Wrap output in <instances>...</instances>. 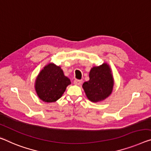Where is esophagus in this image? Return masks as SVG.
Listing matches in <instances>:
<instances>
[{"label":"esophagus","instance_id":"34e87169","mask_svg":"<svg viewBox=\"0 0 151 151\" xmlns=\"http://www.w3.org/2000/svg\"><path fill=\"white\" fill-rule=\"evenodd\" d=\"M82 80H75L73 81V83L75 85H78V86H80L82 84Z\"/></svg>","mask_w":151,"mask_h":151}]
</instances>
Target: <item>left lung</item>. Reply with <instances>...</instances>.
Instances as JSON below:
<instances>
[{"label":"left lung","instance_id":"left-lung-1","mask_svg":"<svg viewBox=\"0 0 151 151\" xmlns=\"http://www.w3.org/2000/svg\"><path fill=\"white\" fill-rule=\"evenodd\" d=\"M90 80L83 83L82 88L89 101L93 103L103 101L113 92L114 79L109 65L104 63L91 68Z\"/></svg>","mask_w":151,"mask_h":151}]
</instances>
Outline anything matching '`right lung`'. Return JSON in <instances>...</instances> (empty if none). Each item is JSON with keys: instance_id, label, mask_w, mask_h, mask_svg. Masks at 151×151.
<instances>
[{"instance_id": "1", "label": "right lung", "mask_w": 151, "mask_h": 151, "mask_svg": "<svg viewBox=\"0 0 151 151\" xmlns=\"http://www.w3.org/2000/svg\"><path fill=\"white\" fill-rule=\"evenodd\" d=\"M69 84L71 81L64 75L61 67L49 63L38 73L34 87L39 99L46 103H53L61 98Z\"/></svg>"}]
</instances>
